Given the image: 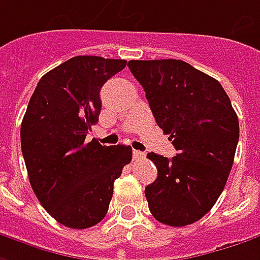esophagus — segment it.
<instances>
[{
    "label": "esophagus",
    "mask_w": 260,
    "mask_h": 260,
    "mask_svg": "<svg viewBox=\"0 0 260 260\" xmlns=\"http://www.w3.org/2000/svg\"><path fill=\"white\" fill-rule=\"evenodd\" d=\"M132 155H134V160H141V158L145 157V154L142 151H138V150H134V151H132Z\"/></svg>",
    "instance_id": "obj_1"
}]
</instances>
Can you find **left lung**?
<instances>
[{"mask_svg": "<svg viewBox=\"0 0 260 260\" xmlns=\"http://www.w3.org/2000/svg\"><path fill=\"white\" fill-rule=\"evenodd\" d=\"M157 125L177 150L148 152L157 179L145 187L157 221L183 227L201 220L220 198L234 161L239 119L222 85L180 59L129 61Z\"/></svg>", "mask_w": 260, "mask_h": 260, "instance_id": "left-lung-1", "label": "left lung"}]
</instances>
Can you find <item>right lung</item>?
<instances>
[{"label": "right lung", "mask_w": 260, "mask_h": 260, "mask_svg": "<svg viewBox=\"0 0 260 260\" xmlns=\"http://www.w3.org/2000/svg\"><path fill=\"white\" fill-rule=\"evenodd\" d=\"M125 59L74 56L46 73L21 122V152L42 207L65 227L83 230L108 214L113 183L132 160L129 145L85 142L102 110L100 90Z\"/></svg>", "instance_id": "add662e5"}]
</instances>
